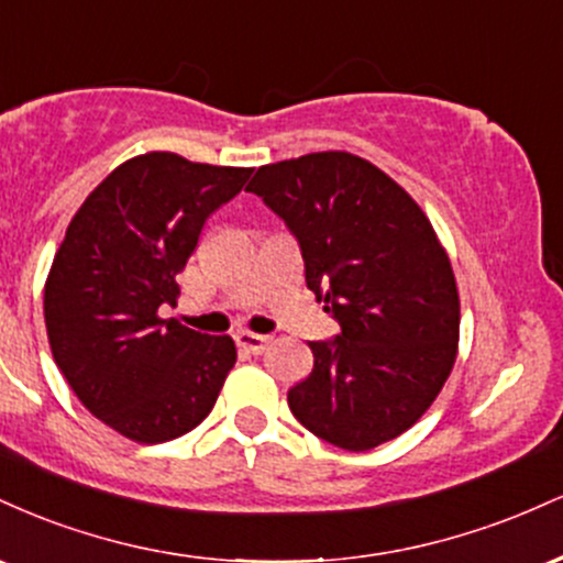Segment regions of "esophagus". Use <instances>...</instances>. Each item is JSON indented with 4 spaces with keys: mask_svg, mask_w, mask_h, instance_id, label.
Instances as JSON below:
<instances>
[{
    "mask_svg": "<svg viewBox=\"0 0 563 563\" xmlns=\"http://www.w3.org/2000/svg\"><path fill=\"white\" fill-rule=\"evenodd\" d=\"M269 341H273V335L249 333V331H238L235 333V344L245 349V352H251V354H262L264 349L269 346Z\"/></svg>",
    "mask_w": 563,
    "mask_h": 563,
    "instance_id": "1",
    "label": "esophagus"
}]
</instances>
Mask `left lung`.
I'll list each match as a JSON object with an SVG mask.
<instances>
[{
	"mask_svg": "<svg viewBox=\"0 0 563 563\" xmlns=\"http://www.w3.org/2000/svg\"><path fill=\"white\" fill-rule=\"evenodd\" d=\"M249 192L286 222L307 288L339 322L312 341L314 367L288 391L303 429L363 452L410 429L442 391L461 301L421 206L384 172L328 151L262 166Z\"/></svg>",
	"mask_w": 563,
	"mask_h": 563,
	"instance_id": "obj_1",
	"label": "left lung"
}]
</instances>
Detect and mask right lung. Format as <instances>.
Wrapping results in <instances>:
<instances>
[{
	"instance_id": "add662e5",
	"label": "right lung",
	"mask_w": 563,
	"mask_h": 563,
	"mask_svg": "<svg viewBox=\"0 0 563 563\" xmlns=\"http://www.w3.org/2000/svg\"><path fill=\"white\" fill-rule=\"evenodd\" d=\"M251 169L145 153L113 169L70 219L47 286L44 322L81 405L134 442L187 434L214 407L235 365L230 335L161 320L177 275Z\"/></svg>"
}]
</instances>
